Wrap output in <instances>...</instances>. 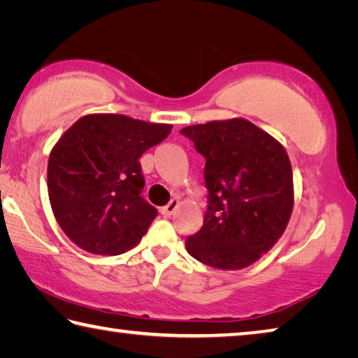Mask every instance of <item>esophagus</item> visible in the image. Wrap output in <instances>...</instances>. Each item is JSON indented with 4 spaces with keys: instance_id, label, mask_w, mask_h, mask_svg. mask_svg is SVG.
Returning <instances> with one entry per match:
<instances>
[{
    "instance_id": "esophagus-1",
    "label": "esophagus",
    "mask_w": 358,
    "mask_h": 358,
    "mask_svg": "<svg viewBox=\"0 0 358 358\" xmlns=\"http://www.w3.org/2000/svg\"><path fill=\"white\" fill-rule=\"evenodd\" d=\"M177 208H178V201H175V199H172V201L169 202L166 207L161 208V213L164 215V216H172Z\"/></svg>"
}]
</instances>
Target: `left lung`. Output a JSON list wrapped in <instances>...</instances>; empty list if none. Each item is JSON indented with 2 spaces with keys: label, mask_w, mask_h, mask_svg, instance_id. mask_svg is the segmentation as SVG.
I'll return each instance as SVG.
<instances>
[{
  "label": "left lung",
  "mask_w": 358,
  "mask_h": 358,
  "mask_svg": "<svg viewBox=\"0 0 358 358\" xmlns=\"http://www.w3.org/2000/svg\"><path fill=\"white\" fill-rule=\"evenodd\" d=\"M205 157L208 205L203 226L186 240L194 259L238 270L270 251L294 207L292 167L282 145L243 118L180 131Z\"/></svg>",
  "instance_id": "8db88e82"
}]
</instances>
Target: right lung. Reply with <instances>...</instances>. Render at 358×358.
Returning a JSON list of instances; mask_svg holds the SVG:
<instances>
[{
  "label": "right lung",
  "mask_w": 358,
  "mask_h": 358,
  "mask_svg": "<svg viewBox=\"0 0 358 358\" xmlns=\"http://www.w3.org/2000/svg\"><path fill=\"white\" fill-rule=\"evenodd\" d=\"M171 131V124L96 113L62 136L48 157V199L59 227L78 248L117 256L142 240L157 210L142 197L138 157Z\"/></svg>",
  "instance_id": "add662e5"
}]
</instances>
